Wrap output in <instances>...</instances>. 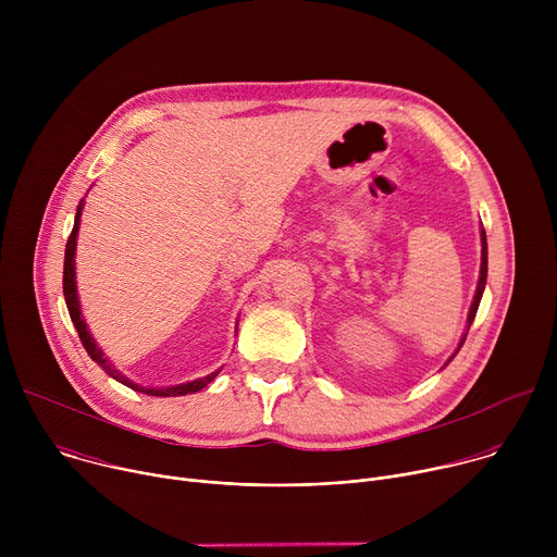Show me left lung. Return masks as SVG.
Returning a JSON list of instances; mask_svg holds the SVG:
<instances>
[{"instance_id": "obj_1", "label": "left lung", "mask_w": 557, "mask_h": 557, "mask_svg": "<svg viewBox=\"0 0 557 557\" xmlns=\"http://www.w3.org/2000/svg\"><path fill=\"white\" fill-rule=\"evenodd\" d=\"M481 245H483V251H481V275H479V286H475V295H473V301H471V306H469V314H467V326H465V333H462V337H460V342H458V348L454 350V355L445 361V366L458 355V350L462 348V344H465V337H467V333H469V326H471V322H473V317H475V310H479V304H481V297H483V290H485V284H487V235H485V228H481ZM443 366V368H445Z\"/></svg>"}]
</instances>
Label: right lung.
<instances>
[{
	"label": "right lung",
	"instance_id": "right-lung-1",
	"mask_svg": "<svg viewBox=\"0 0 557 557\" xmlns=\"http://www.w3.org/2000/svg\"><path fill=\"white\" fill-rule=\"evenodd\" d=\"M82 211H84V200L78 202L76 207V215H74V226H72V233L67 237V245H65V260H63V297H65V306H67V312H70V320L78 333V337H82V344L84 348L88 350V355L92 357V361L97 366H101L112 379H116L119 383L136 389V392H143V394H149V396H185V394H194L202 387H207L222 368L213 370L211 374L207 376H200V379H194V381H187V383H176V385H140L136 381H132L129 376H125L123 372H119L114 368V363L106 357V352L99 348V344L95 342L86 320H84V312H82V301H78V293H76V267H74V256H76V237H78V224H82ZM235 333H237V326H235Z\"/></svg>",
	"mask_w": 557,
	"mask_h": 557
}]
</instances>
